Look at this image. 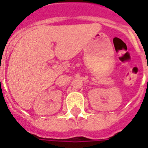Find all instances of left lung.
Listing matches in <instances>:
<instances>
[{"mask_svg":"<svg viewBox=\"0 0 148 148\" xmlns=\"http://www.w3.org/2000/svg\"><path fill=\"white\" fill-rule=\"evenodd\" d=\"M147 80H148V79H147Z\"/></svg>","mask_w":148,"mask_h":148,"instance_id":"left-lung-1","label":"left lung"}]
</instances>
